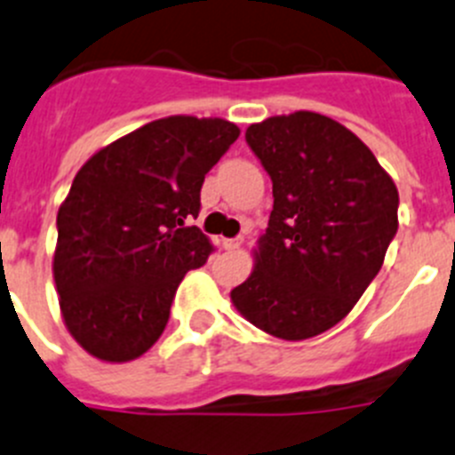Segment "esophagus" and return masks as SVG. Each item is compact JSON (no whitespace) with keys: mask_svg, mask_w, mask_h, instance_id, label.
Segmentation results:
<instances>
[{"mask_svg":"<svg viewBox=\"0 0 455 455\" xmlns=\"http://www.w3.org/2000/svg\"><path fill=\"white\" fill-rule=\"evenodd\" d=\"M241 243H243V236H235V239H223L225 251H236V248H241Z\"/></svg>","mask_w":455,"mask_h":455,"instance_id":"obj_1","label":"esophagus"}]
</instances>
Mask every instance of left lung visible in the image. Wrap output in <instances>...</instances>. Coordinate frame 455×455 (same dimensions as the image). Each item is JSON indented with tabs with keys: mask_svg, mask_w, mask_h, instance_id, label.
<instances>
[{
	"mask_svg": "<svg viewBox=\"0 0 455 455\" xmlns=\"http://www.w3.org/2000/svg\"><path fill=\"white\" fill-rule=\"evenodd\" d=\"M246 143L273 182V212L232 303L268 335L309 339L339 323L378 275L399 228V191L328 116H273L248 127Z\"/></svg>",
	"mask_w": 455,
	"mask_h": 455,
	"instance_id": "obj_1",
	"label": "left lung"
}]
</instances>
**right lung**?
Returning a JSON list of instances; mask_svg holds the SVG:
<instances>
[{
	"instance_id": "right-lung-1",
	"label": "right lung",
	"mask_w": 455,
	"mask_h": 455,
	"mask_svg": "<svg viewBox=\"0 0 455 455\" xmlns=\"http://www.w3.org/2000/svg\"><path fill=\"white\" fill-rule=\"evenodd\" d=\"M239 139L223 118L171 116L88 159L56 216L54 283L70 335L104 363L162 337L187 271L214 252L200 228L204 175Z\"/></svg>"
}]
</instances>
